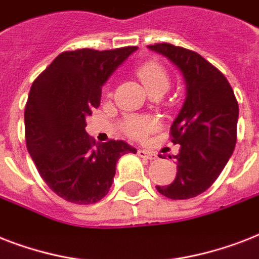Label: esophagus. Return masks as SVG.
I'll return each mask as SVG.
<instances>
[{
    "label": "esophagus",
    "instance_id": "1",
    "mask_svg": "<svg viewBox=\"0 0 259 259\" xmlns=\"http://www.w3.org/2000/svg\"><path fill=\"white\" fill-rule=\"evenodd\" d=\"M137 154L140 156V157L148 158V160H154V158L157 157L154 152H152V150H148V149H138Z\"/></svg>",
    "mask_w": 259,
    "mask_h": 259
}]
</instances>
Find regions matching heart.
<instances>
[{
    "mask_svg": "<svg viewBox=\"0 0 259 259\" xmlns=\"http://www.w3.org/2000/svg\"><path fill=\"white\" fill-rule=\"evenodd\" d=\"M136 74L142 82V84L148 89V91H153L160 87H169V74L161 63L156 60H149L138 64L136 68ZM158 127V121L154 117H140V115H129L123 119L122 129L132 138L142 140L150 132Z\"/></svg>",
    "mask_w": 259,
    "mask_h": 259,
    "instance_id": "b5f03b06",
    "label": "heart"
}]
</instances>
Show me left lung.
Wrapping results in <instances>:
<instances>
[{
	"label": "left lung",
	"instance_id": "8db88e82",
	"mask_svg": "<svg viewBox=\"0 0 259 259\" xmlns=\"http://www.w3.org/2000/svg\"><path fill=\"white\" fill-rule=\"evenodd\" d=\"M149 48L179 67L187 89L170 126V141L180 145L175 156L176 179L156 188L173 200L191 199L213 184L233 154L239 115L237 98L225 75L196 52L168 42Z\"/></svg>",
	"mask_w": 259,
	"mask_h": 259
}]
</instances>
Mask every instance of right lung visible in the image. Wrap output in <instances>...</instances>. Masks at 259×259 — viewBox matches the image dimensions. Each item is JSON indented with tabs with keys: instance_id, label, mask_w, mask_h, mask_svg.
Masks as SVG:
<instances>
[{
	"instance_id": "right-lung-1",
	"label": "right lung",
	"mask_w": 259,
	"mask_h": 259,
	"mask_svg": "<svg viewBox=\"0 0 259 259\" xmlns=\"http://www.w3.org/2000/svg\"><path fill=\"white\" fill-rule=\"evenodd\" d=\"M137 48L66 51L30 87L26 148L42 180L64 200L99 201L113 184L118 160L137 152L121 140L97 144L86 133V118L101 105L102 86Z\"/></svg>"
}]
</instances>
